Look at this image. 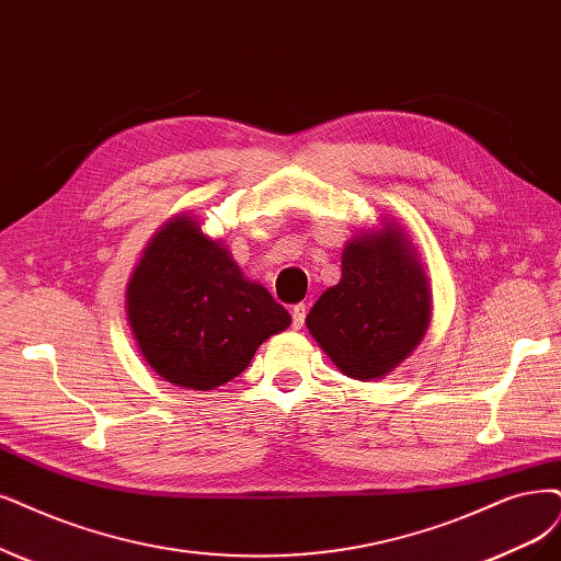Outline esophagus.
Returning <instances> with one entry per match:
<instances>
[{
    "instance_id": "34e87169",
    "label": "esophagus",
    "mask_w": 561,
    "mask_h": 561,
    "mask_svg": "<svg viewBox=\"0 0 561 561\" xmlns=\"http://www.w3.org/2000/svg\"><path fill=\"white\" fill-rule=\"evenodd\" d=\"M305 314H307V307L300 302V305H296L294 309H291V317H294V328L296 330H300L302 328V323H305Z\"/></svg>"
}]
</instances>
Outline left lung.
Listing matches in <instances>:
<instances>
[{"instance_id": "8db88e82", "label": "left lung", "mask_w": 561, "mask_h": 561, "mask_svg": "<svg viewBox=\"0 0 561 561\" xmlns=\"http://www.w3.org/2000/svg\"><path fill=\"white\" fill-rule=\"evenodd\" d=\"M432 314L430 282L396 221L351 238L342 252V279L309 309V333L358 381L388 377L425 335Z\"/></svg>"}]
</instances>
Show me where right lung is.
Wrapping results in <instances>:
<instances>
[{"label":"right lung","mask_w":561,"mask_h":561,"mask_svg":"<svg viewBox=\"0 0 561 561\" xmlns=\"http://www.w3.org/2000/svg\"><path fill=\"white\" fill-rule=\"evenodd\" d=\"M127 317L148 365L180 388L215 390L291 325L267 288L249 282L221 240L190 215L163 224L131 273Z\"/></svg>","instance_id":"obj_1"}]
</instances>
